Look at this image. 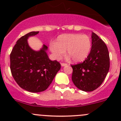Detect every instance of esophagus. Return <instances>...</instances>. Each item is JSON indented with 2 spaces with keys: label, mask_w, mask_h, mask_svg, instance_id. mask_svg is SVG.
Here are the masks:
<instances>
[{
  "label": "esophagus",
  "mask_w": 121,
  "mask_h": 121,
  "mask_svg": "<svg viewBox=\"0 0 121 121\" xmlns=\"http://www.w3.org/2000/svg\"><path fill=\"white\" fill-rule=\"evenodd\" d=\"M61 66L62 67H64V66H65V65H67V64H66V63H61Z\"/></svg>",
  "instance_id": "1"
}]
</instances>
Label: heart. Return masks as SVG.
<instances>
[{
    "label": "heart",
    "instance_id": "1",
    "mask_svg": "<svg viewBox=\"0 0 121 121\" xmlns=\"http://www.w3.org/2000/svg\"><path fill=\"white\" fill-rule=\"evenodd\" d=\"M91 40L86 35L78 33L63 34L57 37L56 43L50 45V50L56 60H60L65 54L72 58L75 63L85 60L91 49Z\"/></svg>",
    "mask_w": 121,
    "mask_h": 121
}]
</instances>
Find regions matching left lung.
Instances as JSON below:
<instances>
[{"label":"left lung","mask_w":121,"mask_h":121,"mask_svg":"<svg viewBox=\"0 0 121 121\" xmlns=\"http://www.w3.org/2000/svg\"><path fill=\"white\" fill-rule=\"evenodd\" d=\"M90 54L82 63L71 65L72 81L78 89L90 92L103 82L109 69V56L105 43L92 32Z\"/></svg>","instance_id":"8db88e82"}]
</instances>
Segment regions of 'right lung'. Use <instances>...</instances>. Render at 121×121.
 <instances>
[{"instance_id": "right-lung-1", "label": "right lung", "mask_w": 121, "mask_h": 121, "mask_svg": "<svg viewBox=\"0 0 121 121\" xmlns=\"http://www.w3.org/2000/svg\"><path fill=\"white\" fill-rule=\"evenodd\" d=\"M39 32L31 31L20 37L10 56V70L14 80L22 88L31 92L46 90L61 68L58 61L49 59L46 45L39 51L29 46L28 39Z\"/></svg>"}]
</instances>
